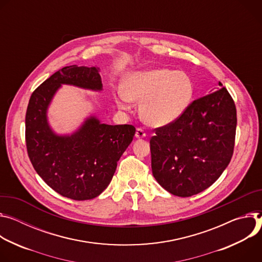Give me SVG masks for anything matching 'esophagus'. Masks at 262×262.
<instances>
[{
    "label": "esophagus",
    "mask_w": 262,
    "mask_h": 262,
    "mask_svg": "<svg viewBox=\"0 0 262 262\" xmlns=\"http://www.w3.org/2000/svg\"><path fill=\"white\" fill-rule=\"evenodd\" d=\"M146 132H144L141 128H137L136 129V132H135V137L136 138H138V139H140V138H143V137H146Z\"/></svg>",
    "instance_id": "esophagus-1"
}]
</instances>
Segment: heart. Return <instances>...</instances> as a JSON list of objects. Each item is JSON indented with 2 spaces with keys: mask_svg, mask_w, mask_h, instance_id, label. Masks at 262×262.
<instances>
[{
  "mask_svg": "<svg viewBox=\"0 0 262 262\" xmlns=\"http://www.w3.org/2000/svg\"><path fill=\"white\" fill-rule=\"evenodd\" d=\"M115 96V103L127 109L130 101L141 103L142 121L153 127H163L177 122L189 108L194 85L184 72L154 69L127 75Z\"/></svg>",
  "mask_w": 262,
  "mask_h": 262,
  "instance_id": "b5f03b06",
  "label": "heart"
}]
</instances>
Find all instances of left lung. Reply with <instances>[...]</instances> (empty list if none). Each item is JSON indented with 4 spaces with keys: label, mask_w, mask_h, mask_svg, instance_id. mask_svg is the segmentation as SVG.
<instances>
[{
    "label": "left lung",
    "mask_w": 262,
    "mask_h": 262,
    "mask_svg": "<svg viewBox=\"0 0 262 262\" xmlns=\"http://www.w3.org/2000/svg\"><path fill=\"white\" fill-rule=\"evenodd\" d=\"M219 85L194 100L177 122L156 128L150 140L153 176L173 195L191 196L211 186L233 155L236 108Z\"/></svg>",
    "instance_id": "left-lung-1"
}]
</instances>
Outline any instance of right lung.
Listing matches in <instances>:
<instances>
[{"mask_svg":"<svg viewBox=\"0 0 262 262\" xmlns=\"http://www.w3.org/2000/svg\"><path fill=\"white\" fill-rule=\"evenodd\" d=\"M62 84L102 91L99 69L66 67L41 83L26 112V146L41 179L56 192L76 201L91 200L109 185L135 134L132 125H106L90 116L71 135H58L48 123V107Z\"/></svg>","mask_w":262,"mask_h":262,"instance_id":"add662e5","label":"right lung"}]
</instances>
